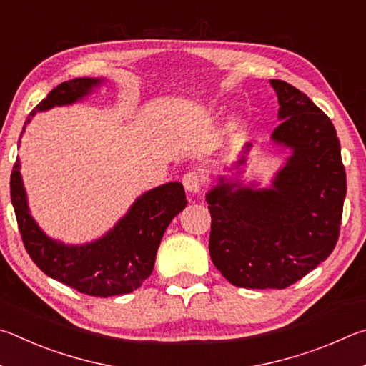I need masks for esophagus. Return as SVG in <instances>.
<instances>
[{
	"label": "esophagus",
	"mask_w": 366,
	"mask_h": 366,
	"mask_svg": "<svg viewBox=\"0 0 366 366\" xmlns=\"http://www.w3.org/2000/svg\"><path fill=\"white\" fill-rule=\"evenodd\" d=\"M204 183H206V175H204V172L201 169L189 170L183 175V184L189 193H199Z\"/></svg>",
	"instance_id": "esophagus-1"
}]
</instances>
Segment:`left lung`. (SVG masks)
<instances>
[{
  "label": "left lung",
  "instance_id": "left-lung-1",
  "mask_svg": "<svg viewBox=\"0 0 366 366\" xmlns=\"http://www.w3.org/2000/svg\"><path fill=\"white\" fill-rule=\"evenodd\" d=\"M272 86L283 119L272 138L290 146L292 156L272 189L254 191L220 178L206 197L210 259L229 283L249 290H285L330 257L347 189L331 119L290 83L272 80Z\"/></svg>",
  "mask_w": 366,
  "mask_h": 366
}]
</instances>
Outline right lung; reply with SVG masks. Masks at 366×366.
<instances>
[{
    "mask_svg": "<svg viewBox=\"0 0 366 366\" xmlns=\"http://www.w3.org/2000/svg\"><path fill=\"white\" fill-rule=\"evenodd\" d=\"M99 81L96 79L64 81L30 115L75 102L92 92ZM29 122L30 117L25 124ZM11 201L25 251L43 273L86 296L111 297L138 290L152 273L160 239L173 217L187 206V194L183 184L178 182L147 191L114 229L96 242L80 247L49 239L36 227L25 201L19 159L11 172Z\"/></svg>",
    "mask_w": 366,
    "mask_h": 366,
    "instance_id": "obj_1",
    "label": "right lung"
}]
</instances>
